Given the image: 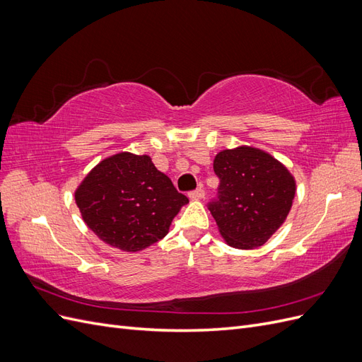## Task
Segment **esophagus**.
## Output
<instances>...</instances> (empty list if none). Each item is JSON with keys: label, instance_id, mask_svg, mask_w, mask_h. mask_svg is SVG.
Instances as JSON below:
<instances>
[{"label": "esophagus", "instance_id": "1", "mask_svg": "<svg viewBox=\"0 0 362 362\" xmlns=\"http://www.w3.org/2000/svg\"><path fill=\"white\" fill-rule=\"evenodd\" d=\"M204 196H205V192H204V189H196V190H193V192H190V194H189V198L192 199V201H201V199H204Z\"/></svg>", "mask_w": 362, "mask_h": 362}]
</instances>
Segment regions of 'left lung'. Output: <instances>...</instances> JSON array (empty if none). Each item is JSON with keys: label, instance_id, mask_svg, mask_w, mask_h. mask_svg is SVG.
<instances>
[{"label": "left lung", "instance_id": "1", "mask_svg": "<svg viewBox=\"0 0 362 362\" xmlns=\"http://www.w3.org/2000/svg\"><path fill=\"white\" fill-rule=\"evenodd\" d=\"M213 168L221 185L210 211L225 243L235 249L262 246L291 210V172L269 152L247 145L217 152Z\"/></svg>", "mask_w": 362, "mask_h": 362}]
</instances>
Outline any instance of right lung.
<instances>
[{
  "label": "right lung",
  "mask_w": 362,
  "mask_h": 362,
  "mask_svg": "<svg viewBox=\"0 0 362 362\" xmlns=\"http://www.w3.org/2000/svg\"><path fill=\"white\" fill-rule=\"evenodd\" d=\"M84 223L108 246L140 252L169 233L189 204L149 156L119 152L100 161L75 190Z\"/></svg>",
  "instance_id": "1"
}]
</instances>
